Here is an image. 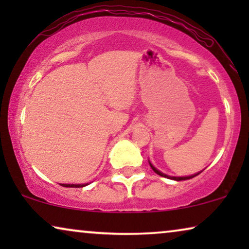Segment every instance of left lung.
<instances>
[{
  "mask_svg": "<svg viewBox=\"0 0 249 249\" xmlns=\"http://www.w3.org/2000/svg\"><path fill=\"white\" fill-rule=\"evenodd\" d=\"M149 165H151V168L153 169V171H154L155 173H158L159 176H161V177H165V178H169V179H173V180H177V181H181V180H187V179H192V178H194V177H196V176H198L199 173H196V175H194V176H189V177H170V176H166V175H164V173H162V172H160L159 170H156L154 166H153L151 163H149Z\"/></svg>",
  "mask_w": 249,
  "mask_h": 249,
  "instance_id": "obj_1",
  "label": "left lung"
}]
</instances>
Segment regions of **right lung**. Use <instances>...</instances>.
<instances>
[{"label": "right lung", "instance_id": "add662e5", "mask_svg": "<svg viewBox=\"0 0 249 249\" xmlns=\"http://www.w3.org/2000/svg\"><path fill=\"white\" fill-rule=\"evenodd\" d=\"M61 186H63V187H71V188H80V187H85L86 185H61Z\"/></svg>", "mask_w": 249, "mask_h": 249}]
</instances>
